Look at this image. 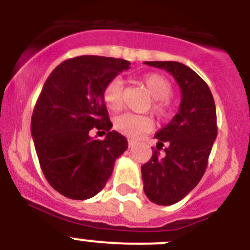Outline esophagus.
Masks as SVG:
<instances>
[{
  "label": "esophagus",
  "mask_w": 250,
  "mask_h": 250,
  "mask_svg": "<svg viewBox=\"0 0 250 250\" xmlns=\"http://www.w3.org/2000/svg\"><path fill=\"white\" fill-rule=\"evenodd\" d=\"M136 145V141L134 140V139H129V146L132 147V146H135Z\"/></svg>",
  "instance_id": "34e87169"
}]
</instances>
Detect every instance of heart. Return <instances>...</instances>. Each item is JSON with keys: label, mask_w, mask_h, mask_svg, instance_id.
<instances>
[{"label": "heart", "mask_w": 250, "mask_h": 250, "mask_svg": "<svg viewBox=\"0 0 250 250\" xmlns=\"http://www.w3.org/2000/svg\"><path fill=\"white\" fill-rule=\"evenodd\" d=\"M140 83L152 98L151 110L159 119H165L170 114V95L173 92L171 83L160 74L149 72L139 79ZM124 83L115 77L106 83L103 91V99L106 106L112 111H119L124 105ZM154 121L149 115H138L125 112L116 116L114 127L127 138H140L152 129Z\"/></svg>", "instance_id": "1"}]
</instances>
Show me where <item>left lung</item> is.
<instances>
[{
  "label": "left lung",
  "instance_id": "left-lung-1",
  "mask_svg": "<svg viewBox=\"0 0 250 250\" xmlns=\"http://www.w3.org/2000/svg\"><path fill=\"white\" fill-rule=\"evenodd\" d=\"M173 75L182 103L173 120L155 134L156 149L141 167L144 191L159 205H171L193 190L203 178L216 138V110L209 86L190 67L176 61H146ZM165 146V155L158 149Z\"/></svg>",
  "mask_w": 250,
  "mask_h": 250
}]
</instances>
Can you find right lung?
<instances>
[{
    "instance_id": "obj_1",
    "label": "right lung",
    "mask_w": 250,
    "mask_h": 250,
    "mask_svg": "<svg viewBox=\"0 0 250 250\" xmlns=\"http://www.w3.org/2000/svg\"><path fill=\"white\" fill-rule=\"evenodd\" d=\"M126 60L77 56L65 60L47 77L35 105L31 134L48 184L66 198L85 200L100 193L127 140L111 130L104 87L130 68ZM106 132L104 141L91 130Z\"/></svg>"
}]
</instances>
